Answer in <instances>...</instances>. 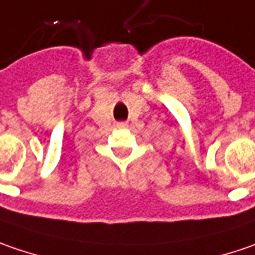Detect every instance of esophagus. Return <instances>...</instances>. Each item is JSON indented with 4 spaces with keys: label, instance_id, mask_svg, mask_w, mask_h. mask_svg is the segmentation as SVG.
<instances>
[{
    "label": "esophagus",
    "instance_id": "obj_1",
    "mask_svg": "<svg viewBox=\"0 0 255 255\" xmlns=\"http://www.w3.org/2000/svg\"><path fill=\"white\" fill-rule=\"evenodd\" d=\"M128 124L126 123V121H121V123H117V127L118 128H126L127 127Z\"/></svg>",
    "mask_w": 255,
    "mask_h": 255
}]
</instances>
